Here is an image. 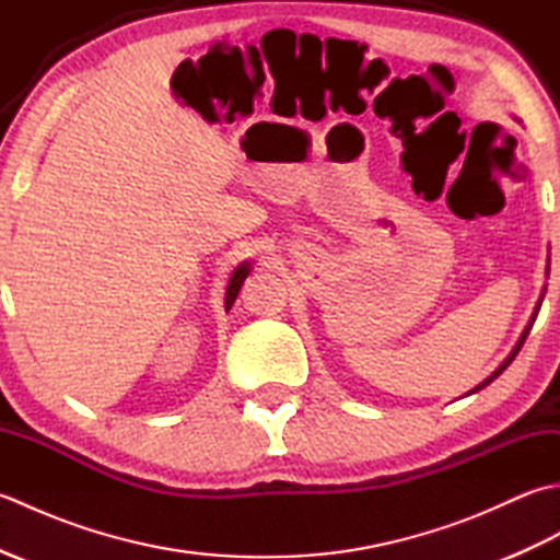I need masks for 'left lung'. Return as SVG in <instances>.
<instances>
[{"label": "left lung", "instance_id": "left-lung-1", "mask_svg": "<svg viewBox=\"0 0 560 560\" xmlns=\"http://www.w3.org/2000/svg\"><path fill=\"white\" fill-rule=\"evenodd\" d=\"M515 120H517V117H515ZM520 122V120H517ZM549 271H551V259H546V279H549ZM544 295H546V287L541 289V295H539V301H537V305H534V313H532V317H529V323H527V327H525V331H522V335H520V339H517V343H515V347H513V351H510L508 353V359L501 363V365H498L495 368V371L489 375V377H486L483 380V383H479L477 387H474V389H469L467 392V395H464V397H469V395H474V392H479V389H483L486 385H491L493 383V380L498 377V375H501L503 371H505V368L510 365V363H513L515 361V355L520 353V349H522V343H525V339H527V335H529V329H532V325H534V319H537V315H539V307H541V303H544Z\"/></svg>", "mask_w": 560, "mask_h": 560}]
</instances>
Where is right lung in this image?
Listing matches in <instances>:
<instances>
[{"label":"right lung","mask_w":560,"mask_h":560,"mask_svg":"<svg viewBox=\"0 0 560 560\" xmlns=\"http://www.w3.org/2000/svg\"><path fill=\"white\" fill-rule=\"evenodd\" d=\"M249 271H253V265H249V261H241V265H237V267L233 269L231 279H229V287H225V299H223L225 313H229L231 307H233V303H235V299H237V293H241V287H243V281L247 279Z\"/></svg>","instance_id":"obj_1"}]
</instances>
